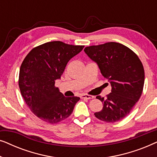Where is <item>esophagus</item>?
<instances>
[{"label": "esophagus", "instance_id": "obj_1", "mask_svg": "<svg viewBox=\"0 0 157 157\" xmlns=\"http://www.w3.org/2000/svg\"><path fill=\"white\" fill-rule=\"evenodd\" d=\"M81 98H86V99H92V98H94V96L89 95V94H82L81 96Z\"/></svg>", "mask_w": 157, "mask_h": 157}]
</instances>
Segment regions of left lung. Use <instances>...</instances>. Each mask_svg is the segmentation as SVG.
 <instances>
[{"label": "left lung", "instance_id": "8db88e82", "mask_svg": "<svg viewBox=\"0 0 157 157\" xmlns=\"http://www.w3.org/2000/svg\"><path fill=\"white\" fill-rule=\"evenodd\" d=\"M84 51L98 64L101 74L111 86V93L106 98L96 96L104 106L101 111L94 115L107 123L123 119L142 94L144 83L142 63L134 51L119 43L88 46Z\"/></svg>", "mask_w": 157, "mask_h": 157}]
</instances>
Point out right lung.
<instances>
[{"mask_svg": "<svg viewBox=\"0 0 157 157\" xmlns=\"http://www.w3.org/2000/svg\"><path fill=\"white\" fill-rule=\"evenodd\" d=\"M84 46L61 41L45 43L33 48L22 62L18 85L25 104L36 117L57 124L71 114L80 98L66 97L55 86L69 60Z\"/></svg>", "mask_w": 157, "mask_h": 157, "instance_id": "right-lung-1", "label": "right lung"}]
</instances>
